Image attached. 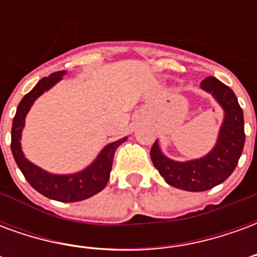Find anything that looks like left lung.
<instances>
[{
  "mask_svg": "<svg viewBox=\"0 0 257 257\" xmlns=\"http://www.w3.org/2000/svg\"><path fill=\"white\" fill-rule=\"evenodd\" d=\"M201 88L209 92L224 110L213 150L202 158L186 162L173 161L164 156L157 140L150 150L151 161L165 182L186 191H206L223 183L234 172L245 143L243 112L234 92L215 77H206Z\"/></svg>",
  "mask_w": 257,
  "mask_h": 257,
  "instance_id": "left-lung-1",
  "label": "left lung"
}]
</instances>
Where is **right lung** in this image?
I'll use <instances>...</instances> for the list:
<instances>
[{"instance_id": "right-lung-1", "label": "right lung", "mask_w": 257, "mask_h": 257, "mask_svg": "<svg viewBox=\"0 0 257 257\" xmlns=\"http://www.w3.org/2000/svg\"><path fill=\"white\" fill-rule=\"evenodd\" d=\"M64 74L66 71H58V73L51 74L49 77H44L22 99L15 114L14 122H12L11 149H12V154L18 167L33 189H36L40 194L55 201L77 202V201L89 198L106 187L107 182L110 179L114 153L118 149V146L126 140V138L107 145L89 167L73 175L48 173L41 168L31 164L26 158L20 146V138H22V131L25 126L26 115L37 97L41 96L45 90L51 89L53 85L63 78Z\"/></svg>"}]
</instances>
